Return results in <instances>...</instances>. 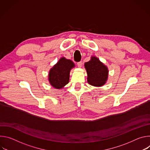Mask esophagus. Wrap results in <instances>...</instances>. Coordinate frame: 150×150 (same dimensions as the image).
<instances>
[{
	"label": "esophagus",
	"mask_w": 150,
	"mask_h": 150,
	"mask_svg": "<svg viewBox=\"0 0 150 150\" xmlns=\"http://www.w3.org/2000/svg\"><path fill=\"white\" fill-rule=\"evenodd\" d=\"M82 62L81 61H80V62H78V63H77V65H78V67H79V68H81V67H82Z\"/></svg>",
	"instance_id": "obj_1"
}]
</instances>
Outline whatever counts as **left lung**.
Instances as JSON below:
<instances>
[{
  "instance_id": "obj_1",
  "label": "left lung",
  "mask_w": 150,
  "mask_h": 150,
  "mask_svg": "<svg viewBox=\"0 0 150 150\" xmlns=\"http://www.w3.org/2000/svg\"><path fill=\"white\" fill-rule=\"evenodd\" d=\"M87 72V81L95 87H101L105 84L108 78V68L96 56H92L90 61L85 63Z\"/></svg>"
}]
</instances>
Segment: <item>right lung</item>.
<instances>
[{
  "label": "right lung",
  "mask_w": 150,
  "mask_h": 150,
  "mask_svg": "<svg viewBox=\"0 0 150 150\" xmlns=\"http://www.w3.org/2000/svg\"><path fill=\"white\" fill-rule=\"evenodd\" d=\"M74 67L75 64L72 60L60 58L49 71V81L52 86L57 89L65 86L69 81L71 69Z\"/></svg>",
  "instance_id": "1"
}]
</instances>
